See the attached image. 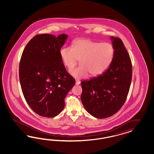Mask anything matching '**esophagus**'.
I'll return each mask as SVG.
<instances>
[{"mask_svg": "<svg viewBox=\"0 0 154 154\" xmlns=\"http://www.w3.org/2000/svg\"><path fill=\"white\" fill-rule=\"evenodd\" d=\"M81 83V82L79 81V79H75V85H79Z\"/></svg>", "mask_w": 154, "mask_h": 154, "instance_id": "34e87169", "label": "esophagus"}]
</instances>
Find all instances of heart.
I'll return each instance as SVG.
<instances>
[{"label": "heart", "mask_w": 154, "mask_h": 154, "mask_svg": "<svg viewBox=\"0 0 154 154\" xmlns=\"http://www.w3.org/2000/svg\"><path fill=\"white\" fill-rule=\"evenodd\" d=\"M115 48L109 43L94 42L87 39L75 40L71 47L62 48L61 60L68 68H72L79 60V67L70 70L71 75L77 79L102 74L111 64L115 56Z\"/></svg>", "instance_id": "b5f03b06"}]
</instances>
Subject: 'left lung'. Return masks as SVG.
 Here are the masks:
<instances>
[{
  "label": "left lung",
  "instance_id": "left-lung-1",
  "mask_svg": "<svg viewBox=\"0 0 154 154\" xmlns=\"http://www.w3.org/2000/svg\"><path fill=\"white\" fill-rule=\"evenodd\" d=\"M115 48L111 64L102 75L81 82V101L86 110L98 119L112 116L125 102L132 78L131 57L119 38L111 37Z\"/></svg>",
  "mask_w": 154,
  "mask_h": 154
}]
</instances>
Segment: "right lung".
<instances>
[{
    "label": "right lung",
    "mask_w": 154,
    "mask_h": 154,
    "mask_svg": "<svg viewBox=\"0 0 154 154\" xmlns=\"http://www.w3.org/2000/svg\"><path fill=\"white\" fill-rule=\"evenodd\" d=\"M68 35L38 34L28 42L19 64L23 97L33 111L45 117L58 115L75 84L66 70L60 51Z\"/></svg>",
    "instance_id": "obj_1"
}]
</instances>
